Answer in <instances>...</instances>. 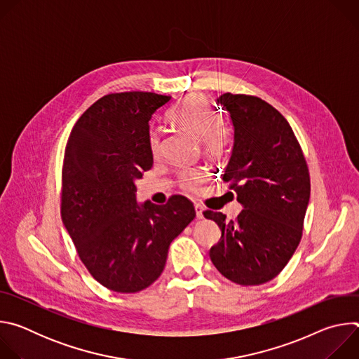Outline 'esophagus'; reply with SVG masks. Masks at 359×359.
Masks as SVG:
<instances>
[{"mask_svg":"<svg viewBox=\"0 0 359 359\" xmlns=\"http://www.w3.org/2000/svg\"><path fill=\"white\" fill-rule=\"evenodd\" d=\"M194 210H196V216H197V219H203L204 217V209L200 206V204L198 203H196L194 204Z\"/></svg>","mask_w":359,"mask_h":359,"instance_id":"obj_1","label":"esophagus"}]
</instances>
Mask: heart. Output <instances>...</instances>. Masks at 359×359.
Returning a JSON list of instances; mask_svg holds the SVG:
<instances>
[{
  "label": "heart",
  "instance_id": "obj_1",
  "mask_svg": "<svg viewBox=\"0 0 359 359\" xmlns=\"http://www.w3.org/2000/svg\"><path fill=\"white\" fill-rule=\"evenodd\" d=\"M169 119L200 139L204 150L210 156L224 155L230 146V129L220 123L219 114L212 109L209 102L200 95H190L184 97L169 114ZM149 144L153 155H158L161 150V137L156 132L150 133ZM201 177L200 172L193 170L184 176L183 184L187 189H193Z\"/></svg>",
  "mask_w": 359,
  "mask_h": 359
}]
</instances>
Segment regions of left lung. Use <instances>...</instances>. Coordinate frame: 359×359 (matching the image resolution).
Returning a JSON list of instances; mask_svg holds the SVG:
<instances>
[{
  "mask_svg": "<svg viewBox=\"0 0 359 359\" xmlns=\"http://www.w3.org/2000/svg\"><path fill=\"white\" fill-rule=\"evenodd\" d=\"M217 105L229 112L234 132L222 177L244 209L230 222L220 212H204L222 230L210 259L230 281L259 285L280 274L299 244L310 173L290 123L266 100L223 93Z\"/></svg>",
  "mask_w": 359,
  "mask_h": 359,
  "instance_id": "1",
  "label": "left lung"
}]
</instances>
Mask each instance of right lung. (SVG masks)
<instances>
[{
  "label": "right lung",
  "instance_id": "add662e5",
  "mask_svg": "<svg viewBox=\"0 0 359 359\" xmlns=\"http://www.w3.org/2000/svg\"><path fill=\"white\" fill-rule=\"evenodd\" d=\"M172 96L111 93L75 123L65 149L61 215L92 277L116 292H137L162 274L170 243L196 217L193 203L137 204L135 180L153 165L150 119Z\"/></svg>",
  "mask_w": 359,
  "mask_h": 359
}]
</instances>
